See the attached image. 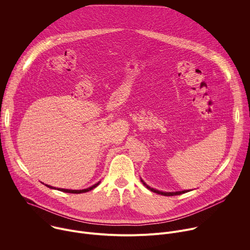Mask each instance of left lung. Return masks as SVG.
<instances>
[{
	"label": "left lung",
	"mask_w": 250,
	"mask_h": 250,
	"mask_svg": "<svg viewBox=\"0 0 250 250\" xmlns=\"http://www.w3.org/2000/svg\"><path fill=\"white\" fill-rule=\"evenodd\" d=\"M141 182H142V184H144L147 189H149L150 191H152V192H154V193H156V194H160V195H163V196H176V195H181V194H184V193H187V192H189V191H181V192H171V193H166V192H160V191H158V190H155V189H153V188H150L148 185H146L144 181L141 180Z\"/></svg>",
	"instance_id": "obj_1"
}]
</instances>
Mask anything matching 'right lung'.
<instances>
[{"label":"right lung","mask_w":250,"mask_h":250,"mask_svg":"<svg viewBox=\"0 0 250 250\" xmlns=\"http://www.w3.org/2000/svg\"><path fill=\"white\" fill-rule=\"evenodd\" d=\"M100 184V182L99 183H97V184H95V185H93L92 187H89V188H87V189H83V190H68V189H60V188H57V190L58 191H61V192H65V193H71V194H80V193H86V192H89V191H91V190H93L94 188H96L98 185ZM48 188H51V189H55L54 187H51V186H49V185H46Z\"/></svg>","instance_id":"obj_1"}]
</instances>
